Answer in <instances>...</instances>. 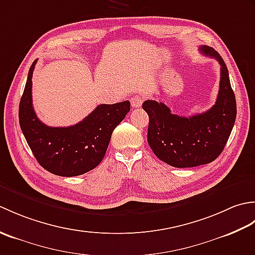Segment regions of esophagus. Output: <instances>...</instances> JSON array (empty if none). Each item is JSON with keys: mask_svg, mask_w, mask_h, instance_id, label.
I'll list each match as a JSON object with an SVG mask.
<instances>
[{"mask_svg": "<svg viewBox=\"0 0 255 255\" xmlns=\"http://www.w3.org/2000/svg\"><path fill=\"white\" fill-rule=\"evenodd\" d=\"M142 102H143V97L141 95H134L132 96L131 99V106L134 108H138L142 105Z\"/></svg>", "mask_w": 255, "mask_h": 255, "instance_id": "1", "label": "esophagus"}]
</instances>
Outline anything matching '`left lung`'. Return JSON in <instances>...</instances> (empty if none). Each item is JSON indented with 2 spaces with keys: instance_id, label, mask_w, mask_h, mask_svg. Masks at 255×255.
Wrapping results in <instances>:
<instances>
[{
  "instance_id": "8db88e82",
  "label": "left lung",
  "mask_w": 255,
  "mask_h": 255,
  "mask_svg": "<svg viewBox=\"0 0 255 255\" xmlns=\"http://www.w3.org/2000/svg\"><path fill=\"white\" fill-rule=\"evenodd\" d=\"M220 64V83L215 105L191 117L174 115L165 104L148 100L142 108L149 116L148 143L158 158L174 167L207 164L223 152L236 122V96L224 59L211 47L199 48Z\"/></svg>"
}]
</instances>
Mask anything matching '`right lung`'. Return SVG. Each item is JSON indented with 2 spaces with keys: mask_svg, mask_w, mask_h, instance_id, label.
<instances>
[{
  "mask_svg": "<svg viewBox=\"0 0 255 255\" xmlns=\"http://www.w3.org/2000/svg\"><path fill=\"white\" fill-rule=\"evenodd\" d=\"M36 62L29 69L19 102L21 131L32 154L45 170L67 177L84 174L101 163L114 129L130 111V102L101 104L73 126H47L38 119L32 107L31 78Z\"/></svg>",
  "mask_w": 255,
  "mask_h": 255,
  "instance_id": "obj_1",
  "label": "right lung"
}]
</instances>
